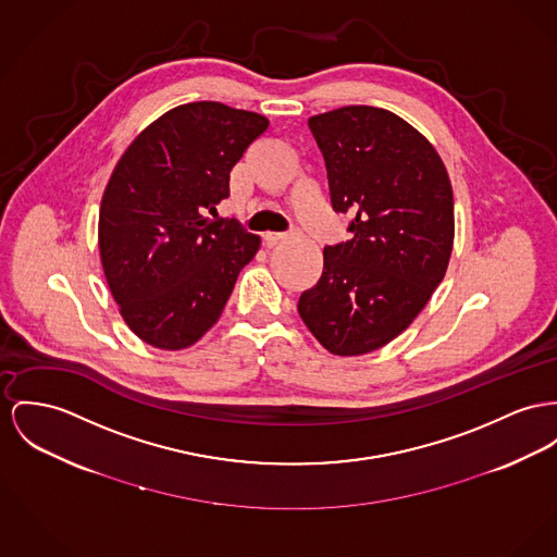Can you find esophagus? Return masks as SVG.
<instances>
[{"label":"esophagus","mask_w":557,"mask_h":557,"mask_svg":"<svg viewBox=\"0 0 557 557\" xmlns=\"http://www.w3.org/2000/svg\"><path fill=\"white\" fill-rule=\"evenodd\" d=\"M292 234H296V232H265V234H263V245H265V247H274L276 243L289 238Z\"/></svg>","instance_id":"1"}]
</instances>
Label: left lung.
Masks as SVG:
<instances>
[{"mask_svg": "<svg viewBox=\"0 0 557 557\" xmlns=\"http://www.w3.org/2000/svg\"><path fill=\"white\" fill-rule=\"evenodd\" d=\"M308 126L352 236L325 247L323 274L297 312L332 355L359 357L408 330L444 281L454 194L437 149L397 113L348 106Z\"/></svg>", "mask_w": 557, "mask_h": 557, "instance_id": "left-lung-1", "label": "left lung"}]
</instances>
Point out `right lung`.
Instances as JSON below:
<instances>
[{
	"mask_svg": "<svg viewBox=\"0 0 557 557\" xmlns=\"http://www.w3.org/2000/svg\"><path fill=\"white\" fill-rule=\"evenodd\" d=\"M268 117L215 101L160 115L126 148L99 211V251L131 332L162 350L196 344L222 317L260 236L213 222L230 171Z\"/></svg>",
	"mask_w": 557,
	"mask_h": 557,
	"instance_id": "obj_1",
	"label": "right lung"
}]
</instances>
